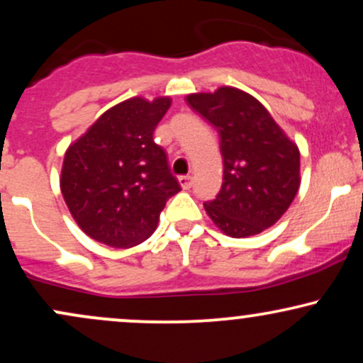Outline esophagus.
<instances>
[{
    "label": "esophagus",
    "instance_id": "1",
    "mask_svg": "<svg viewBox=\"0 0 363 363\" xmlns=\"http://www.w3.org/2000/svg\"><path fill=\"white\" fill-rule=\"evenodd\" d=\"M179 184H181L182 189H189L193 186V176H181L179 177Z\"/></svg>",
    "mask_w": 363,
    "mask_h": 363
}]
</instances>
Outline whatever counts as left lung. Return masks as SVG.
I'll return each mask as SVG.
<instances>
[{
    "label": "left lung",
    "instance_id": "left-lung-1",
    "mask_svg": "<svg viewBox=\"0 0 363 363\" xmlns=\"http://www.w3.org/2000/svg\"><path fill=\"white\" fill-rule=\"evenodd\" d=\"M186 102L220 136L223 182L213 201L205 203L208 216L235 239L277 223L301 186L297 145L257 99L234 86L191 94Z\"/></svg>",
    "mask_w": 363,
    "mask_h": 363
}]
</instances>
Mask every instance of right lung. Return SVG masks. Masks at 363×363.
Here are the masks:
<instances>
[{
	"instance_id": "obj_1",
	"label": "right lung",
	"mask_w": 363,
	"mask_h": 363,
	"mask_svg": "<svg viewBox=\"0 0 363 363\" xmlns=\"http://www.w3.org/2000/svg\"><path fill=\"white\" fill-rule=\"evenodd\" d=\"M169 97H133L111 107L65 153L61 193L78 227L97 242L126 249L155 232L181 191L153 131Z\"/></svg>"
}]
</instances>
